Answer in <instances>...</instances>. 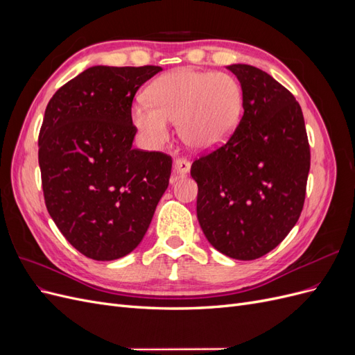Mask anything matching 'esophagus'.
<instances>
[{"mask_svg": "<svg viewBox=\"0 0 355 355\" xmlns=\"http://www.w3.org/2000/svg\"><path fill=\"white\" fill-rule=\"evenodd\" d=\"M191 168L189 161L185 158H178L173 163V175H171V182L178 180L179 178H184L188 175V171Z\"/></svg>", "mask_w": 355, "mask_h": 355, "instance_id": "obj_1", "label": "esophagus"}]
</instances>
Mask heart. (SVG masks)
I'll use <instances>...</instances> for the list:
<instances>
[{"label": "heart", "mask_w": 355, "mask_h": 355, "mask_svg": "<svg viewBox=\"0 0 355 355\" xmlns=\"http://www.w3.org/2000/svg\"><path fill=\"white\" fill-rule=\"evenodd\" d=\"M148 100L132 103V123L149 148H159L176 121L184 144L211 151L231 137L243 111V90L232 75L178 69L158 77L148 89Z\"/></svg>", "instance_id": "obj_1"}]
</instances>
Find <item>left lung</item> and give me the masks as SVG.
Returning <instances> with one entry per match:
<instances>
[{
  "label": "left lung",
  "mask_w": 355,
  "mask_h": 355,
  "mask_svg": "<svg viewBox=\"0 0 355 355\" xmlns=\"http://www.w3.org/2000/svg\"><path fill=\"white\" fill-rule=\"evenodd\" d=\"M243 90L244 114L230 141L196 159L197 218L207 241L232 259L271 252L304 207L309 145L300 105L270 73L227 67Z\"/></svg>",
  "instance_id": "obj_1"
}]
</instances>
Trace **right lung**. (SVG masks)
I'll use <instances>...</instances> for the list:
<instances>
[{
	"label": "right lung",
	"mask_w": 355,
	"mask_h": 355,
	"mask_svg": "<svg viewBox=\"0 0 355 355\" xmlns=\"http://www.w3.org/2000/svg\"><path fill=\"white\" fill-rule=\"evenodd\" d=\"M159 67H92L50 99L38 139L46 206L75 249L94 261L133 252L168 187L171 158L133 148L130 108Z\"/></svg>",
	"instance_id": "right-lung-1"
}]
</instances>
